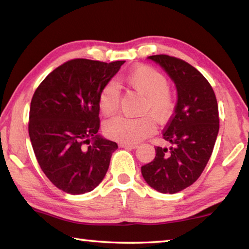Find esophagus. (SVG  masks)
Instances as JSON below:
<instances>
[{"instance_id":"1","label":"esophagus","mask_w":249,"mask_h":249,"mask_svg":"<svg viewBox=\"0 0 249 249\" xmlns=\"http://www.w3.org/2000/svg\"><path fill=\"white\" fill-rule=\"evenodd\" d=\"M120 147L122 148H128V149H136L137 145H133V144H124V142H120Z\"/></svg>"}]
</instances>
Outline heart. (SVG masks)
Instances as JSON below:
<instances>
[{
    "mask_svg": "<svg viewBox=\"0 0 249 249\" xmlns=\"http://www.w3.org/2000/svg\"><path fill=\"white\" fill-rule=\"evenodd\" d=\"M128 86L145 95L142 117L116 116L104 125V133L108 138L124 144H137L156 130L155 120L166 122L176 108V96L168 87V79L163 73L150 66H138L125 75ZM121 91L115 81H107L99 93V107L102 114H115L120 107ZM153 115L152 117L149 115Z\"/></svg>",
    "mask_w": 249,
    "mask_h": 249,
    "instance_id": "1",
    "label": "heart"
}]
</instances>
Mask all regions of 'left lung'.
Listing matches in <instances>:
<instances>
[{
  "instance_id": "1",
  "label": "left lung",
  "mask_w": 249,
  "mask_h": 249,
  "mask_svg": "<svg viewBox=\"0 0 249 249\" xmlns=\"http://www.w3.org/2000/svg\"><path fill=\"white\" fill-rule=\"evenodd\" d=\"M148 58L174 80L178 101L162 132L171 147L156 146L155 158L142 167V175L155 190L172 195L196 182L212 155L220 128L217 101L208 80L187 61L168 54Z\"/></svg>"
}]
</instances>
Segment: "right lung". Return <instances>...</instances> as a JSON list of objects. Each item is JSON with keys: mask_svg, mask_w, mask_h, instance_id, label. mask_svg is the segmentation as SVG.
<instances>
[{"mask_svg": "<svg viewBox=\"0 0 249 249\" xmlns=\"http://www.w3.org/2000/svg\"><path fill=\"white\" fill-rule=\"evenodd\" d=\"M124 62L72 59L53 70L33 95L28 133L34 153L64 192H90L107 175L117 144L98 135L99 93Z\"/></svg>", "mask_w": 249, "mask_h": 249, "instance_id": "1", "label": "right lung"}]
</instances>
